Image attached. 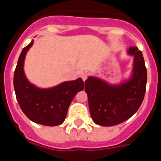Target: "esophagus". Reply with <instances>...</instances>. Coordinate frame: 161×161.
Returning <instances> with one entry per match:
<instances>
[{"mask_svg":"<svg viewBox=\"0 0 161 161\" xmlns=\"http://www.w3.org/2000/svg\"><path fill=\"white\" fill-rule=\"evenodd\" d=\"M81 78H82V79H83L84 81H85V80H86V79H87V78H88V74H87V73H85H85H83V74H82V75H81Z\"/></svg>","mask_w":161,"mask_h":161,"instance_id":"34e87169","label":"esophagus"}]
</instances>
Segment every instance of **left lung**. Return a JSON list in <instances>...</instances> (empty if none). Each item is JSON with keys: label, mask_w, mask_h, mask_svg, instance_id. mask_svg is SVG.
Wrapping results in <instances>:
<instances>
[{"label": "left lung", "mask_w": 161, "mask_h": 161, "mask_svg": "<svg viewBox=\"0 0 161 161\" xmlns=\"http://www.w3.org/2000/svg\"><path fill=\"white\" fill-rule=\"evenodd\" d=\"M128 53L134 55L131 79L118 86H110L95 77L85 82L89 107L93 122L100 126L120 124L136 114L144 98L147 85V68L143 54L137 47H131Z\"/></svg>", "instance_id": "1"}]
</instances>
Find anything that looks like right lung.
I'll return each mask as SVG.
<instances>
[{"label": "right lung", "instance_id": "add662e5", "mask_svg": "<svg viewBox=\"0 0 161 161\" xmlns=\"http://www.w3.org/2000/svg\"><path fill=\"white\" fill-rule=\"evenodd\" d=\"M33 41L23 48L14 71V86L20 107L31 121L45 126H58L64 123L74 97L83 90L81 78L60 84L49 89H40L29 83L23 71L25 54Z\"/></svg>", "mask_w": 161, "mask_h": 161}]
</instances>
